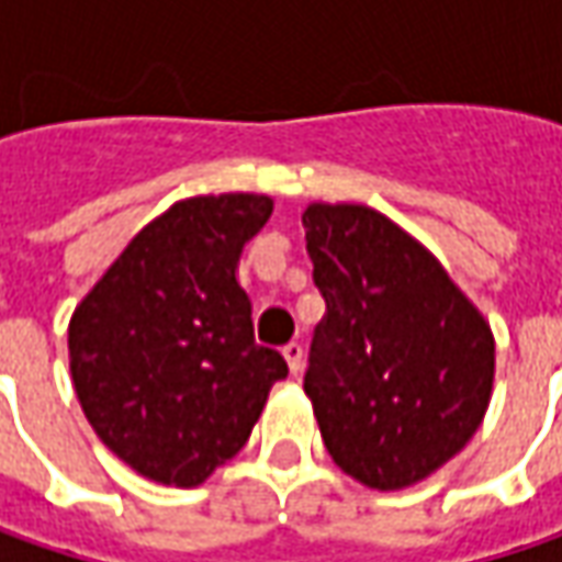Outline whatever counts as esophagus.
Returning <instances> with one entry per match:
<instances>
[{
  "instance_id": "obj_1",
  "label": "esophagus",
  "mask_w": 562,
  "mask_h": 562,
  "mask_svg": "<svg viewBox=\"0 0 562 562\" xmlns=\"http://www.w3.org/2000/svg\"><path fill=\"white\" fill-rule=\"evenodd\" d=\"M282 358H285V364H289L292 374H299V371L305 368V349H302L299 342H289V346L282 349Z\"/></svg>"
}]
</instances>
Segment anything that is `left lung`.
Wrapping results in <instances>:
<instances>
[{
	"label": "left lung",
	"mask_w": 562,
	"mask_h": 562,
	"mask_svg": "<svg viewBox=\"0 0 562 562\" xmlns=\"http://www.w3.org/2000/svg\"><path fill=\"white\" fill-rule=\"evenodd\" d=\"M314 329L305 393L333 462L403 491L462 450L494 390V333L443 263L364 204H307Z\"/></svg>",
	"instance_id": "8db88e82"
}]
</instances>
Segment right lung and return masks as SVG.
<instances>
[{
    "label": "right lung",
    "instance_id": "add662e5",
    "mask_svg": "<svg viewBox=\"0 0 562 562\" xmlns=\"http://www.w3.org/2000/svg\"><path fill=\"white\" fill-rule=\"evenodd\" d=\"M267 194H198L150 220L75 307L68 368L97 437L137 475L198 487L251 437L285 358L235 280Z\"/></svg>",
    "mask_w": 562,
    "mask_h": 562
}]
</instances>
